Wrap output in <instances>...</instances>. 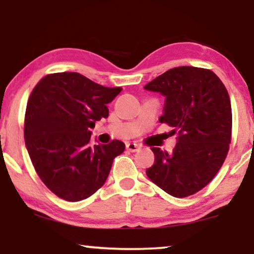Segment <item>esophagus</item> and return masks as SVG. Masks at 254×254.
<instances>
[{
    "mask_svg": "<svg viewBox=\"0 0 254 254\" xmlns=\"http://www.w3.org/2000/svg\"><path fill=\"white\" fill-rule=\"evenodd\" d=\"M126 148H127V150H129L131 152H135L138 150V145L136 143H127Z\"/></svg>",
    "mask_w": 254,
    "mask_h": 254,
    "instance_id": "34e87169",
    "label": "esophagus"
}]
</instances>
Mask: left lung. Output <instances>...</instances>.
<instances>
[{"mask_svg": "<svg viewBox=\"0 0 254 254\" xmlns=\"http://www.w3.org/2000/svg\"><path fill=\"white\" fill-rule=\"evenodd\" d=\"M145 90L165 97L159 118L177 135L172 152L151 148L155 163L148 178L170 195L199 192L221 169L231 142L232 113L229 93L209 69L172 68L152 79Z\"/></svg>", "mask_w": 254, "mask_h": 254, "instance_id": "left-lung-1", "label": "left lung"}]
</instances>
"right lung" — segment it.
Here are the masks:
<instances>
[{
    "label": "right lung",
    "instance_id": "add662e5",
    "mask_svg": "<svg viewBox=\"0 0 254 254\" xmlns=\"http://www.w3.org/2000/svg\"><path fill=\"white\" fill-rule=\"evenodd\" d=\"M121 88H106L78 72L46 75L26 105L24 138L43 183L61 199L76 202L97 192L125 143L91 145V128L109 117L107 104Z\"/></svg>",
    "mask_w": 254,
    "mask_h": 254
}]
</instances>
